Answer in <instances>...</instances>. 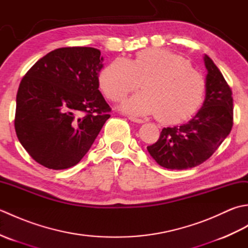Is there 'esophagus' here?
Listing matches in <instances>:
<instances>
[{
	"label": "esophagus",
	"mask_w": 248,
	"mask_h": 248,
	"mask_svg": "<svg viewBox=\"0 0 248 248\" xmlns=\"http://www.w3.org/2000/svg\"><path fill=\"white\" fill-rule=\"evenodd\" d=\"M128 118H129L131 121H133V123H136V124H143V123H144L143 119L133 117V116H128Z\"/></svg>",
	"instance_id": "1"
}]
</instances>
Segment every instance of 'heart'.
I'll use <instances>...</instances> for the list:
<instances>
[{
    "instance_id": "obj_1",
    "label": "heart",
    "mask_w": 248,
    "mask_h": 248,
    "mask_svg": "<svg viewBox=\"0 0 248 248\" xmlns=\"http://www.w3.org/2000/svg\"><path fill=\"white\" fill-rule=\"evenodd\" d=\"M125 113L134 116L155 115L163 124H175L189 119L203 101L205 81L187 60L164 49H146L133 60L116 59L103 68L99 84L105 97L113 102L124 100Z\"/></svg>"
}]
</instances>
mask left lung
<instances>
[{
	"instance_id": "1",
	"label": "left lung",
	"mask_w": 248,
	"mask_h": 248,
	"mask_svg": "<svg viewBox=\"0 0 248 248\" xmlns=\"http://www.w3.org/2000/svg\"><path fill=\"white\" fill-rule=\"evenodd\" d=\"M205 99L198 113L182 125L164 128L147 147L157 164L168 170H187L207 161L229 135L233 124L232 92L208 55Z\"/></svg>"
}]
</instances>
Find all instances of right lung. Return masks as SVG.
Returning a JSON list of instances; mask_svg holds the SVG:
<instances>
[{"label": "right lung", "instance_id": "obj_1", "mask_svg": "<svg viewBox=\"0 0 248 248\" xmlns=\"http://www.w3.org/2000/svg\"><path fill=\"white\" fill-rule=\"evenodd\" d=\"M101 52L60 48L41 57L18 88L15 129L33 159L49 170L77 165L109 117L99 92Z\"/></svg>", "mask_w": 248, "mask_h": 248}]
</instances>
